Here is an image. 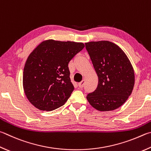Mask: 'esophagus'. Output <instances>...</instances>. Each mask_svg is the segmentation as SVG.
I'll use <instances>...</instances> for the list:
<instances>
[{"label": "esophagus", "mask_w": 151, "mask_h": 151, "mask_svg": "<svg viewBox=\"0 0 151 151\" xmlns=\"http://www.w3.org/2000/svg\"><path fill=\"white\" fill-rule=\"evenodd\" d=\"M84 83H85V80H84V79H83V80L81 82V83H79L78 84V86L80 87V88H83L84 86Z\"/></svg>", "instance_id": "obj_1"}]
</instances>
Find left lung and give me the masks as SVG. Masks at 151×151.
<instances>
[{
	"label": "left lung",
	"mask_w": 151,
	"mask_h": 151,
	"mask_svg": "<svg viewBox=\"0 0 151 151\" xmlns=\"http://www.w3.org/2000/svg\"><path fill=\"white\" fill-rule=\"evenodd\" d=\"M98 77V84L86 98L97 110H114L133 91L135 74L131 62L118 45L108 41L85 43Z\"/></svg>",
	"instance_id": "8db88e82"
}]
</instances>
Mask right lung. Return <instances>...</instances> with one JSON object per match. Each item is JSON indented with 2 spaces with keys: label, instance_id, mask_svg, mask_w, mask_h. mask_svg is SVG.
Here are the masks:
<instances>
[{
  "label": "right lung",
  "instance_id": "1",
  "mask_svg": "<svg viewBox=\"0 0 151 151\" xmlns=\"http://www.w3.org/2000/svg\"><path fill=\"white\" fill-rule=\"evenodd\" d=\"M84 47L83 43L43 41L29 54L23 73V87L29 102L43 111L64 105L74 90L68 64Z\"/></svg>",
  "mask_w": 151,
  "mask_h": 151
}]
</instances>
